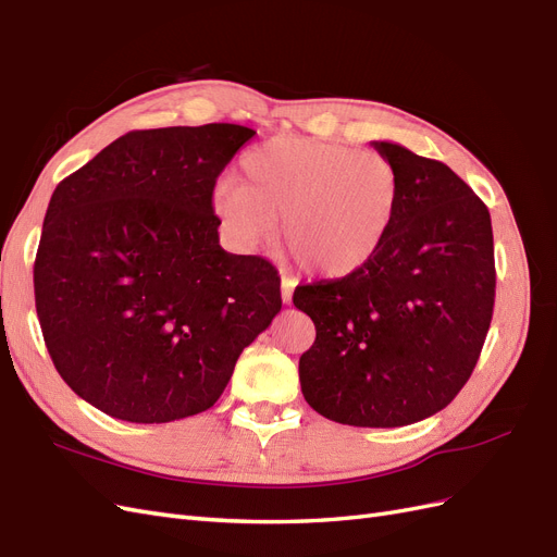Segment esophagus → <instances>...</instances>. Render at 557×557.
Wrapping results in <instances>:
<instances>
[{"label": "esophagus", "mask_w": 557, "mask_h": 557, "mask_svg": "<svg viewBox=\"0 0 557 557\" xmlns=\"http://www.w3.org/2000/svg\"><path fill=\"white\" fill-rule=\"evenodd\" d=\"M293 290H295V281L290 276H283V281H281L283 305H290V301H293Z\"/></svg>", "instance_id": "esophagus-1"}]
</instances>
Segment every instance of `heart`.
I'll list each match as a JSON object with an SVG mask.
<instances>
[{
  "label": "heart",
  "mask_w": 557,
  "mask_h": 557,
  "mask_svg": "<svg viewBox=\"0 0 557 557\" xmlns=\"http://www.w3.org/2000/svg\"><path fill=\"white\" fill-rule=\"evenodd\" d=\"M401 195L395 164L369 150L307 137H276L242 158V183L221 178L211 209L242 248L276 234L313 274L339 278L372 260Z\"/></svg>",
  "instance_id": "b5f03b06"
}]
</instances>
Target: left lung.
Wrapping results in <instances>:
<instances>
[{"label": "left lung", "instance_id": "obj_1", "mask_svg": "<svg viewBox=\"0 0 557 557\" xmlns=\"http://www.w3.org/2000/svg\"><path fill=\"white\" fill-rule=\"evenodd\" d=\"M374 148L401 181L395 223L358 272L295 290L315 325L299 383L334 423L401 428L448 407L474 372L495 307L493 225L444 162Z\"/></svg>", "mask_w": 557, "mask_h": 557}]
</instances>
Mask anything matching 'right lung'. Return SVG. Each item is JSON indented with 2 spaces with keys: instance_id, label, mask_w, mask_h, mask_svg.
Returning a JSON list of instances; mask_svg holds the SVG:
<instances>
[{
  "instance_id": "right-lung-1",
  "label": "right lung",
  "mask_w": 557,
  "mask_h": 557,
  "mask_svg": "<svg viewBox=\"0 0 557 557\" xmlns=\"http://www.w3.org/2000/svg\"><path fill=\"white\" fill-rule=\"evenodd\" d=\"M256 129H134L60 181L35 301L58 374L99 411L172 423L211 409L281 311V278L218 242L215 178Z\"/></svg>"
}]
</instances>
